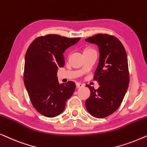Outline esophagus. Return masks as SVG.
Instances as JSON below:
<instances>
[{"label":"esophagus","mask_w":147,"mask_h":147,"mask_svg":"<svg viewBox=\"0 0 147 147\" xmlns=\"http://www.w3.org/2000/svg\"><path fill=\"white\" fill-rule=\"evenodd\" d=\"M76 88H81L84 86V84L82 83H80V82H76Z\"/></svg>","instance_id":"esophagus-1"}]
</instances>
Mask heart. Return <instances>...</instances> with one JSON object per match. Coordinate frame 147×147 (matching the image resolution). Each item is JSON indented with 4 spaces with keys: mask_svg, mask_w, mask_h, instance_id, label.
<instances>
[{
    "mask_svg": "<svg viewBox=\"0 0 147 147\" xmlns=\"http://www.w3.org/2000/svg\"><path fill=\"white\" fill-rule=\"evenodd\" d=\"M92 50H93V49H86L84 51V52H86V51H92Z\"/></svg>",
    "mask_w": 147,
    "mask_h": 147,
    "instance_id": "heart-1",
    "label": "heart"
}]
</instances>
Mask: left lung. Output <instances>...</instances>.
I'll use <instances>...</instances> for the list:
<instances>
[{"label":"left lung","mask_w":147,"mask_h":147,"mask_svg":"<svg viewBox=\"0 0 147 147\" xmlns=\"http://www.w3.org/2000/svg\"><path fill=\"white\" fill-rule=\"evenodd\" d=\"M98 45V65L93 79L99 88L86 84L90 95L86 100L88 113L96 118H104L119 109L129 87V72L127 53L121 41L113 35L97 34L85 39Z\"/></svg>","instance_id":"1"}]
</instances>
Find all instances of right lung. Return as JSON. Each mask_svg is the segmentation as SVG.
Wrapping results in <instances>:
<instances>
[{
	"label": "right lung",
	"instance_id": "add662e5",
	"mask_svg": "<svg viewBox=\"0 0 147 147\" xmlns=\"http://www.w3.org/2000/svg\"><path fill=\"white\" fill-rule=\"evenodd\" d=\"M80 38L47 34L35 38L26 51L24 83L32 106L43 116L51 118L63 113L75 90L73 81L60 84L57 73L65 65L63 53Z\"/></svg>",
	"mask_w": 147,
	"mask_h": 147
}]
</instances>
